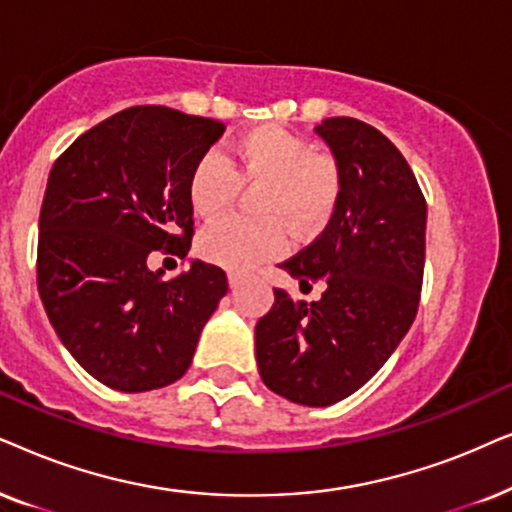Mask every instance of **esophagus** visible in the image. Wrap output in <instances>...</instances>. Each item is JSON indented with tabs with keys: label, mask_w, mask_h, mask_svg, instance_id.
<instances>
[{
	"label": "esophagus",
	"mask_w": 512,
	"mask_h": 512,
	"mask_svg": "<svg viewBox=\"0 0 512 512\" xmlns=\"http://www.w3.org/2000/svg\"><path fill=\"white\" fill-rule=\"evenodd\" d=\"M227 281H229V288H231V290H236V288H238V283H241V281H238V276H236V274H229V276H227Z\"/></svg>",
	"instance_id": "1"
}]
</instances>
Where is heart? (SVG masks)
Returning a JSON list of instances; mask_svg holds the SVG:
<instances>
[{
    "mask_svg": "<svg viewBox=\"0 0 512 512\" xmlns=\"http://www.w3.org/2000/svg\"><path fill=\"white\" fill-rule=\"evenodd\" d=\"M241 185H262L255 194L260 220L229 217L199 236L203 260L229 271H250L281 255L285 227L297 238L316 236L342 196V173L330 154L281 126H257L231 145V163L217 152L196 161L189 173V206L203 220L222 215Z\"/></svg>",
    "mask_w": 512,
    "mask_h": 512,
    "instance_id": "heart-1",
    "label": "heart"
}]
</instances>
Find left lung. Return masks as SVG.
Listing matches in <instances>:
<instances>
[{
  "instance_id": "1",
  "label": "left lung",
  "mask_w": 512,
  "mask_h": 512,
  "mask_svg": "<svg viewBox=\"0 0 512 512\" xmlns=\"http://www.w3.org/2000/svg\"><path fill=\"white\" fill-rule=\"evenodd\" d=\"M330 147L342 196L323 234L281 267L318 302L281 288L255 325L257 370L290 403L327 407L367 384L414 323L426 255V201L410 163L358 119L316 126Z\"/></svg>"
}]
</instances>
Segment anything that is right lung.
Segmentation results:
<instances>
[{
    "label": "right lung",
    "instance_id": "right-lung-1",
    "mask_svg": "<svg viewBox=\"0 0 512 512\" xmlns=\"http://www.w3.org/2000/svg\"><path fill=\"white\" fill-rule=\"evenodd\" d=\"M224 124L161 105L128 107L53 163L39 215L37 285L53 330L84 370L124 393L154 391L192 365L227 295L220 267L173 278L152 255L187 257V182Z\"/></svg>",
    "mask_w": 512,
    "mask_h": 512
}]
</instances>
